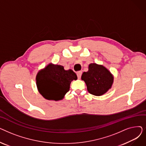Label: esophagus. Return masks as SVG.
<instances>
[{
  "label": "esophagus",
  "mask_w": 146,
  "mask_h": 146,
  "mask_svg": "<svg viewBox=\"0 0 146 146\" xmlns=\"http://www.w3.org/2000/svg\"><path fill=\"white\" fill-rule=\"evenodd\" d=\"M82 74V71H79V72H77V76H78V79H80L81 78Z\"/></svg>",
  "instance_id": "esophagus-1"
}]
</instances>
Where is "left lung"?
I'll return each instance as SVG.
<instances>
[{"instance_id":"1","label":"left lung","mask_w":146,"mask_h":146,"mask_svg":"<svg viewBox=\"0 0 146 146\" xmlns=\"http://www.w3.org/2000/svg\"><path fill=\"white\" fill-rule=\"evenodd\" d=\"M81 79L85 81L89 92L95 96L105 94L111 88L113 80L108 69L96 63L89 65V70L83 73Z\"/></svg>"}]
</instances>
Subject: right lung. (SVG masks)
I'll list each match as a JSON object with an SVG mask.
<instances>
[{
	"mask_svg": "<svg viewBox=\"0 0 146 146\" xmlns=\"http://www.w3.org/2000/svg\"><path fill=\"white\" fill-rule=\"evenodd\" d=\"M78 79L71 69L65 70L63 66L50 64L36 75L39 92L48 100H61L70 89L71 82Z\"/></svg>",
	"mask_w": 146,
	"mask_h": 146,
	"instance_id": "1",
	"label": "right lung"
}]
</instances>
